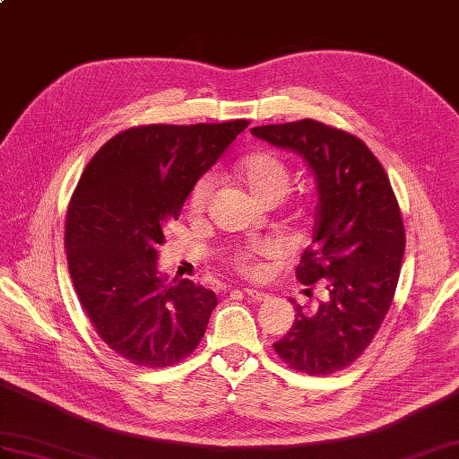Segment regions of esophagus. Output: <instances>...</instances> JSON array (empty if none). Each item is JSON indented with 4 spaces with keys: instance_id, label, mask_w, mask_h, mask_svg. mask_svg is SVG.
Returning <instances> with one entry per match:
<instances>
[{
    "instance_id": "obj_1",
    "label": "esophagus",
    "mask_w": 459,
    "mask_h": 459,
    "mask_svg": "<svg viewBox=\"0 0 459 459\" xmlns=\"http://www.w3.org/2000/svg\"><path fill=\"white\" fill-rule=\"evenodd\" d=\"M243 292L247 294L251 299H255V301H261V299L268 298L266 292H263V290H256V288H243Z\"/></svg>"
}]
</instances>
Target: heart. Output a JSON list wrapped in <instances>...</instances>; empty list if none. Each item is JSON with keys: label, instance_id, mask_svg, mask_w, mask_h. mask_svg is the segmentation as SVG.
<instances>
[{"label": "heart", "instance_id": "obj_1", "mask_svg": "<svg viewBox=\"0 0 459 459\" xmlns=\"http://www.w3.org/2000/svg\"><path fill=\"white\" fill-rule=\"evenodd\" d=\"M238 175L249 191L263 200V203L274 204L282 200L290 186V169L286 161L273 152L253 153L243 160ZM214 195V178L210 175L198 178L191 195H188V212L193 216L204 214L210 198ZM278 251V245L273 239H256L238 245L226 253L228 264L247 278H259L264 273V261Z\"/></svg>", "mask_w": 459, "mask_h": 459}]
</instances>
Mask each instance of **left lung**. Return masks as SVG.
Listing matches in <instances>:
<instances>
[{
  "label": "left lung",
  "instance_id": "8db88e82",
  "mask_svg": "<svg viewBox=\"0 0 459 459\" xmlns=\"http://www.w3.org/2000/svg\"><path fill=\"white\" fill-rule=\"evenodd\" d=\"M253 136L306 160L317 181L314 241L296 268L301 284H325L329 298L307 311L274 351L296 372L329 376L351 366L387 316L405 253V228L389 177L352 134L304 118L251 128Z\"/></svg>",
  "mask_w": 459,
  "mask_h": 459
}]
</instances>
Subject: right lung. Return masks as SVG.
<instances>
[{
    "label": "right lung",
    "mask_w": 459,
    "mask_h": 459,
    "mask_svg": "<svg viewBox=\"0 0 459 459\" xmlns=\"http://www.w3.org/2000/svg\"><path fill=\"white\" fill-rule=\"evenodd\" d=\"M247 120L145 125L110 138L72 195L65 253L80 304L110 351L143 368L186 359L218 298L188 278L158 273L163 230Z\"/></svg>",
    "instance_id": "obj_1"
}]
</instances>
